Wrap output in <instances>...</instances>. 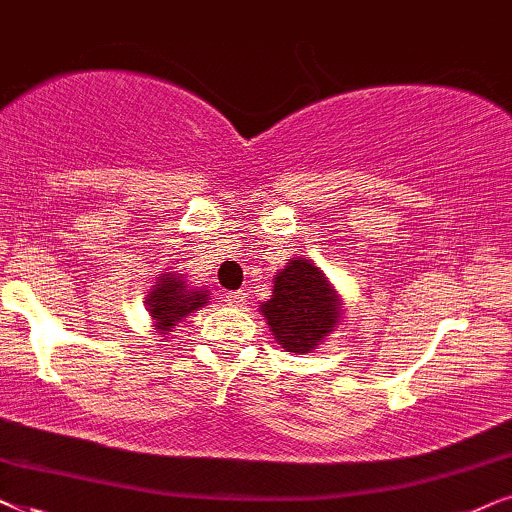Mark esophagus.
<instances>
[{
  "label": "esophagus",
  "instance_id": "1",
  "mask_svg": "<svg viewBox=\"0 0 512 512\" xmlns=\"http://www.w3.org/2000/svg\"><path fill=\"white\" fill-rule=\"evenodd\" d=\"M224 302H227L229 306H241L245 302V292L243 290L227 292V295H224Z\"/></svg>",
  "mask_w": 512,
  "mask_h": 512
}]
</instances>
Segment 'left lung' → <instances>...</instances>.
I'll return each mask as SVG.
<instances>
[{
    "mask_svg": "<svg viewBox=\"0 0 512 512\" xmlns=\"http://www.w3.org/2000/svg\"><path fill=\"white\" fill-rule=\"evenodd\" d=\"M260 311L281 349L311 353L335 332L344 306L316 262L292 257L274 276V292Z\"/></svg>",
    "mask_w": 512,
    "mask_h": 512,
    "instance_id": "left-lung-1",
    "label": "left lung"
}]
</instances>
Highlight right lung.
I'll list each match as a JSON object with an SVG mask.
<instances>
[{
  "instance_id": "1",
  "label": "right lung",
  "mask_w": 512,
  "mask_h": 512,
  "mask_svg": "<svg viewBox=\"0 0 512 512\" xmlns=\"http://www.w3.org/2000/svg\"><path fill=\"white\" fill-rule=\"evenodd\" d=\"M208 290L206 288H189L187 276L177 274V271H163L156 276V285L147 292L145 306L152 318V327L161 332L163 337L173 332L177 323H182L194 311L208 304Z\"/></svg>"
}]
</instances>
